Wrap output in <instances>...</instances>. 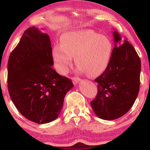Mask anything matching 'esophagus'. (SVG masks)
Instances as JSON below:
<instances>
[{"label":"esophagus","instance_id":"obj_1","mask_svg":"<svg viewBox=\"0 0 150 150\" xmlns=\"http://www.w3.org/2000/svg\"><path fill=\"white\" fill-rule=\"evenodd\" d=\"M72 80H73V83L75 84V85H76V84L78 83V82L80 81V79L77 77H72Z\"/></svg>","mask_w":150,"mask_h":150}]
</instances>
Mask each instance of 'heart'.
I'll list each match as a JSON object with an SVG mask.
<instances>
[{
	"label": "heart",
	"mask_w": 150,
	"mask_h": 150,
	"mask_svg": "<svg viewBox=\"0 0 150 150\" xmlns=\"http://www.w3.org/2000/svg\"><path fill=\"white\" fill-rule=\"evenodd\" d=\"M61 44L52 48V58L56 70L65 74L73 63L91 77L100 75L107 68L113 45L106 36L91 30L69 32L61 39Z\"/></svg>",
	"instance_id": "b5f03b06"
}]
</instances>
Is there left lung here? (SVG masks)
<instances>
[{
	"label": "left lung",
	"mask_w": 150,
	"mask_h": 150,
	"mask_svg": "<svg viewBox=\"0 0 150 150\" xmlns=\"http://www.w3.org/2000/svg\"><path fill=\"white\" fill-rule=\"evenodd\" d=\"M113 37L116 43L111 59L104 73L94 80L97 94L90 103L96 115L108 120L123 116L131 108L140 83L141 61L135 48L127 40L120 45L117 32Z\"/></svg>",
	"instance_id": "obj_1"
}]
</instances>
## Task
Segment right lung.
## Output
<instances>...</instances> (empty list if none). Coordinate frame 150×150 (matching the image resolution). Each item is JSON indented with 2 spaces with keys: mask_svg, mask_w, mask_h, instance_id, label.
<instances>
[{
  "mask_svg": "<svg viewBox=\"0 0 150 150\" xmlns=\"http://www.w3.org/2000/svg\"><path fill=\"white\" fill-rule=\"evenodd\" d=\"M51 41L35 27L25 31L8 63V87L17 109L31 121L44 124L59 116L72 80L52 68Z\"/></svg>",
  "mask_w": 150,
  "mask_h": 150,
  "instance_id": "obj_1",
  "label": "right lung"
}]
</instances>
